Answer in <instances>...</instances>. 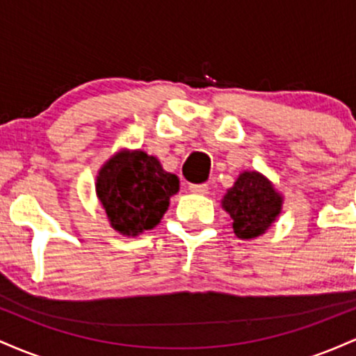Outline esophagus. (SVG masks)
I'll list each match as a JSON object with an SVG mask.
<instances>
[{"label": "esophagus", "mask_w": 356, "mask_h": 356, "mask_svg": "<svg viewBox=\"0 0 356 356\" xmlns=\"http://www.w3.org/2000/svg\"><path fill=\"white\" fill-rule=\"evenodd\" d=\"M191 192H194V194H207V184H191L189 186Z\"/></svg>", "instance_id": "obj_1"}]
</instances>
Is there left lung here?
<instances>
[{
  "instance_id": "obj_1",
  "label": "left lung",
  "mask_w": 356,
  "mask_h": 356,
  "mask_svg": "<svg viewBox=\"0 0 356 356\" xmlns=\"http://www.w3.org/2000/svg\"><path fill=\"white\" fill-rule=\"evenodd\" d=\"M229 212L232 229L239 239L263 234L281 211V197L271 182L257 172H243L222 201Z\"/></svg>"
}]
</instances>
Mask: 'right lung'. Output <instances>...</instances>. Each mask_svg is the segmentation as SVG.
<instances>
[{"instance_id":"add662e5","label":"right lung","mask_w":356,"mask_h":356,"mask_svg":"<svg viewBox=\"0 0 356 356\" xmlns=\"http://www.w3.org/2000/svg\"><path fill=\"white\" fill-rule=\"evenodd\" d=\"M177 191L179 179L142 150L113 155L97 177V194L110 224L125 236L157 226Z\"/></svg>"}]
</instances>
